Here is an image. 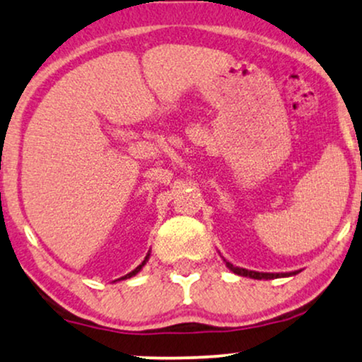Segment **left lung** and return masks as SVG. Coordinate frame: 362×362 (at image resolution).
Returning a JSON list of instances; mask_svg holds the SVG:
<instances>
[{
    "label": "left lung",
    "mask_w": 362,
    "mask_h": 362,
    "mask_svg": "<svg viewBox=\"0 0 362 362\" xmlns=\"http://www.w3.org/2000/svg\"><path fill=\"white\" fill-rule=\"evenodd\" d=\"M225 261V259H223ZM225 266L232 271V273L239 274V276H245V278H252V279H276V278H288V276H295L298 274L300 271H293V273H259V271H249L244 269V267H237L230 264L228 261H225Z\"/></svg>",
    "instance_id": "1"
}]
</instances>
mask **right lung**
Instances as JSON below:
<instances>
[{
	"label": "right lung",
	"mask_w": 362,
	"mask_h": 362,
	"mask_svg": "<svg viewBox=\"0 0 362 362\" xmlns=\"http://www.w3.org/2000/svg\"><path fill=\"white\" fill-rule=\"evenodd\" d=\"M148 257H151V250H148V252H147V256H146V259H144V261H142V264H139L137 267H135V269H134V271H130V273H129V274L122 276V278H120V279H129V278H132V276H135V274H137V273H140V271H142V267L147 264Z\"/></svg>",
	"instance_id": "obj_1"
}]
</instances>
